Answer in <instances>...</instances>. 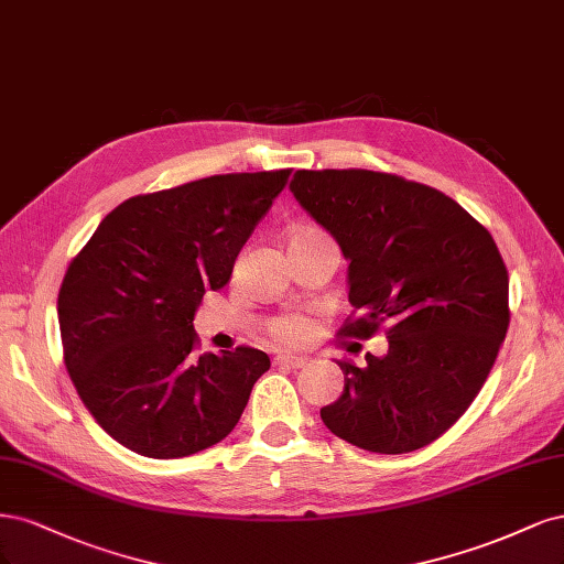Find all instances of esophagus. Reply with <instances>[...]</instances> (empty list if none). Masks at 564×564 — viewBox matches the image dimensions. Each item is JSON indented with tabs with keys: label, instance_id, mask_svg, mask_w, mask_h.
Listing matches in <instances>:
<instances>
[{
	"label": "esophagus",
	"instance_id": "obj_1",
	"mask_svg": "<svg viewBox=\"0 0 564 564\" xmlns=\"http://www.w3.org/2000/svg\"><path fill=\"white\" fill-rule=\"evenodd\" d=\"M304 362L306 360L302 356H290V354H279L274 358V366H279V368H293V370L304 368Z\"/></svg>",
	"mask_w": 564,
	"mask_h": 564
}]
</instances>
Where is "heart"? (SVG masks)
Masks as SVG:
<instances>
[{"label":"heart","instance_id":"1","mask_svg":"<svg viewBox=\"0 0 564 564\" xmlns=\"http://www.w3.org/2000/svg\"><path fill=\"white\" fill-rule=\"evenodd\" d=\"M293 239H325V234L314 227H302L293 234ZM271 333H274V337L281 341H290V344L300 341L304 335V321L297 316H283L271 325Z\"/></svg>","mask_w":564,"mask_h":564}]
</instances>
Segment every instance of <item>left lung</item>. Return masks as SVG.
<instances>
[{
  "instance_id": "8db88e82",
  "label": "left lung",
  "mask_w": 564,
  "mask_h": 564,
  "mask_svg": "<svg viewBox=\"0 0 564 564\" xmlns=\"http://www.w3.org/2000/svg\"><path fill=\"white\" fill-rule=\"evenodd\" d=\"M297 204L349 262L362 314L341 335L389 323V351L337 360L344 391L321 408L337 438L379 454L433 443L474 403L508 330V271L489 231L454 198L375 171H297Z\"/></svg>"
}]
</instances>
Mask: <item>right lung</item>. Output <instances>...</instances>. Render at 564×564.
Here are the masks:
<instances>
[{"label": "right lung", "instance_id": "1", "mask_svg": "<svg viewBox=\"0 0 564 564\" xmlns=\"http://www.w3.org/2000/svg\"><path fill=\"white\" fill-rule=\"evenodd\" d=\"M290 171L196 180L117 206L58 293L65 368L94 420L150 459L213 447L239 424L264 351L194 358V314L229 283Z\"/></svg>", "mask_w": 564, "mask_h": 564}]
</instances>
